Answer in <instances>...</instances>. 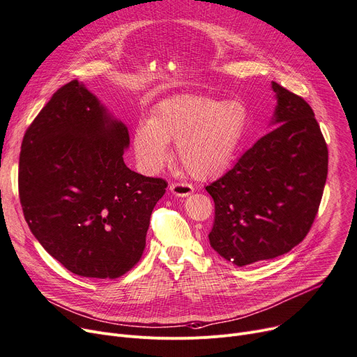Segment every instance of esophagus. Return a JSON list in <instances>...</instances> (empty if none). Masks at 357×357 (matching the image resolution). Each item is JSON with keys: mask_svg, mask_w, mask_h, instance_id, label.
<instances>
[{"mask_svg": "<svg viewBox=\"0 0 357 357\" xmlns=\"http://www.w3.org/2000/svg\"><path fill=\"white\" fill-rule=\"evenodd\" d=\"M169 190L176 197H188L190 194L194 192V186L191 183H186V182H172L171 186H169Z\"/></svg>", "mask_w": 357, "mask_h": 357, "instance_id": "obj_1", "label": "esophagus"}]
</instances>
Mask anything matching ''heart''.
I'll return each instance as SVG.
<instances>
[{
	"mask_svg": "<svg viewBox=\"0 0 357 357\" xmlns=\"http://www.w3.org/2000/svg\"><path fill=\"white\" fill-rule=\"evenodd\" d=\"M249 112L240 101H217L201 96H176L159 102L149 121L137 124L135 153L147 172H158L175 143L179 166L195 179L226 171L245 137Z\"/></svg>",
	"mask_w": 357,
	"mask_h": 357,
	"instance_id": "heart-1",
	"label": "heart"
}]
</instances>
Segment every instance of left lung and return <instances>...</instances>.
I'll return each instance as SVG.
<instances>
[{
  "label": "left lung",
  "instance_id": "1",
  "mask_svg": "<svg viewBox=\"0 0 357 357\" xmlns=\"http://www.w3.org/2000/svg\"><path fill=\"white\" fill-rule=\"evenodd\" d=\"M276 127L205 186L215 204L211 248L236 266L288 253L308 234L328 172V149L310 104L272 82Z\"/></svg>",
  "mask_w": 357,
  "mask_h": 357
}]
</instances>
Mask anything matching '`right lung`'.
Returning a JSON list of instances; mask_svg holds the SVG:
<instances>
[{
  "label": "right lung",
  "mask_w": 357,
  "mask_h": 357,
  "mask_svg": "<svg viewBox=\"0 0 357 357\" xmlns=\"http://www.w3.org/2000/svg\"><path fill=\"white\" fill-rule=\"evenodd\" d=\"M127 127L77 79L56 91L26 130L18 162L24 218L68 271L114 279L140 260L167 182L128 169Z\"/></svg>",
  "instance_id": "1"
}]
</instances>
